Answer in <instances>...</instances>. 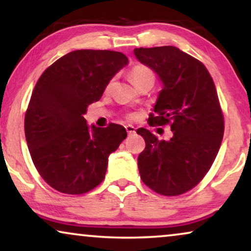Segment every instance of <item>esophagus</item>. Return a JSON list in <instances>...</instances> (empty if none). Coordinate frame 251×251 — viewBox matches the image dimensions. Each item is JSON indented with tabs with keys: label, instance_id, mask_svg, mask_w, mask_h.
I'll use <instances>...</instances> for the list:
<instances>
[{
	"label": "esophagus",
	"instance_id": "1",
	"mask_svg": "<svg viewBox=\"0 0 251 251\" xmlns=\"http://www.w3.org/2000/svg\"><path fill=\"white\" fill-rule=\"evenodd\" d=\"M126 132H128L129 136H130V135H133V133L136 132V128H135V126H130V125L126 126Z\"/></svg>",
	"mask_w": 251,
	"mask_h": 251
}]
</instances>
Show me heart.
Here are the masks:
<instances>
[{
  "mask_svg": "<svg viewBox=\"0 0 251 251\" xmlns=\"http://www.w3.org/2000/svg\"><path fill=\"white\" fill-rule=\"evenodd\" d=\"M130 77L133 82V84L139 85L143 82L150 81L154 83V74L153 72L145 66H136L130 73Z\"/></svg>",
  "mask_w": 251,
  "mask_h": 251,
  "instance_id": "b5f03b06",
  "label": "heart"
}]
</instances>
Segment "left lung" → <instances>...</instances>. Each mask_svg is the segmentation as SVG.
Wrapping results in <instances>:
<instances>
[{
    "mask_svg": "<svg viewBox=\"0 0 251 251\" xmlns=\"http://www.w3.org/2000/svg\"><path fill=\"white\" fill-rule=\"evenodd\" d=\"M133 53L162 82L151 123H169L173 137L159 140L139 128L145 150L140 178L156 193L175 197L200 183L214 163L224 135V118L212 77L203 64L176 47L137 48Z\"/></svg>",
    "mask_w": 251,
    "mask_h": 251,
    "instance_id": "obj_1",
    "label": "left lung"
}]
</instances>
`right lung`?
<instances>
[{
  "label": "right lung",
  "mask_w": 251,
  "mask_h": 251,
  "mask_svg": "<svg viewBox=\"0 0 251 251\" xmlns=\"http://www.w3.org/2000/svg\"><path fill=\"white\" fill-rule=\"evenodd\" d=\"M129 63L121 52L75 50L48 67L25 115L27 145L41 177L54 190L83 194L105 178L109 154L126 139L122 126H88V106Z\"/></svg>",
  "instance_id": "add662e5"
}]
</instances>
